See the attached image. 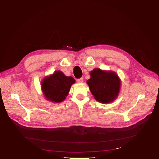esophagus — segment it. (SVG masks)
<instances>
[{"label": "esophagus", "instance_id": "esophagus-1", "mask_svg": "<svg viewBox=\"0 0 159 159\" xmlns=\"http://www.w3.org/2000/svg\"><path fill=\"white\" fill-rule=\"evenodd\" d=\"M77 81H78V83H80V84H81L84 82V79L81 78H80V79H78L77 80Z\"/></svg>", "mask_w": 159, "mask_h": 159}]
</instances>
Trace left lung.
<instances>
[{
  "label": "left lung",
  "mask_w": 159,
  "mask_h": 159,
  "mask_svg": "<svg viewBox=\"0 0 159 159\" xmlns=\"http://www.w3.org/2000/svg\"><path fill=\"white\" fill-rule=\"evenodd\" d=\"M90 76L87 84L96 101L102 103H110L117 98L121 80L115 72L95 68L90 71Z\"/></svg>",
  "instance_id": "8db88e82"
}]
</instances>
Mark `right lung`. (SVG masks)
Here are the masks:
<instances>
[{
  "label": "right lung",
  "instance_id": "obj_1",
  "mask_svg": "<svg viewBox=\"0 0 159 159\" xmlns=\"http://www.w3.org/2000/svg\"><path fill=\"white\" fill-rule=\"evenodd\" d=\"M75 82L71 76H66L61 71H55L42 80L41 89L46 100L58 103L66 99L71 85Z\"/></svg>",
  "mask_w": 159,
  "mask_h": 159
}]
</instances>
